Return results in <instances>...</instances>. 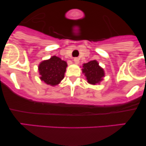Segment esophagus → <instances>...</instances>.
Here are the masks:
<instances>
[{"label": "esophagus", "instance_id": "esophagus-1", "mask_svg": "<svg viewBox=\"0 0 146 146\" xmlns=\"http://www.w3.org/2000/svg\"><path fill=\"white\" fill-rule=\"evenodd\" d=\"M74 62L75 64H79V62H80V59H79L78 58H74Z\"/></svg>", "mask_w": 146, "mask_h": 146}]
</instances>
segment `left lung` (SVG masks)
I'll use <instances>...</instances> for the list:
<instances>
[{"label": "left lung", "mask_w": 146, "mask_h": 146, "mask_svg": "<svg viewBox=\"0 0 146 146\" xmlns=\"http://www.w3.org/2000/svg\"><path fill=\"white\" fill-rule=\"evenodd\" d=\"M82 72L85 75L87 82L91 84H100L105 77L103 69L99 66L96 60H92L83 64Z\"/></svg>", "instance_id": "8db88e82"}]
</instances>
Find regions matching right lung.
Listing matches in <instances>:
<instances>
[{"label":"right lung","instance_id":"obj_1","mask_svg":"<svg viewBox=\"0 0 146 146\" xmlns=\"http://www.w3.org/2000/svg\"><path fill=\"white\" fill-rule=\"evenodd\" d=\"M66 66V62L56 56L43 61L38 65L40 79L51 86L57 85L64 77Z\"/></svg>","mask_w":146,"mask_h":146}]
</instances>
